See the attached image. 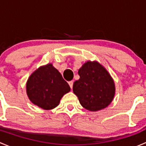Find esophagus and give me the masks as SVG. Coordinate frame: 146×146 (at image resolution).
I'll use <instances>...</instances> for the list:
<instances>
[{
  "instance_id": "34e87169",
  "label": "esophagus",
  "mask_w": 146,
  "mask_h": 146,
  "mask_svg": "<svg viewBox=\"0 0 146 146\" xmlns=\"http://www.w3.org/2000/svg\"><path fill=\"white\" fill-rule=\"evenodd\" d=\"M68 85H69V86L70 87V88H71V89H72V88H73V82L72 81V80H71V81H69V82H68Z\"/></svg>"
}]
</instances>
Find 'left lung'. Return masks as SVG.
<instances>
[{
  "label": "left lung",
  "mask_w": 146,
  "mask_h": 146,
  "mask_svg": "<svg viewBox=\"0 0 146 146\" xmlns=\"http://www.w3.org/2000/svg\"><path fill=\"white\" fill-rule=\"evenodd\" d=\"M73 93L86 110L97 111L108 107L115 95V84L107 69L97 61H88L78 70Z\"/></svg>",
  "instance_id": "obj_1"
}]
</instances>
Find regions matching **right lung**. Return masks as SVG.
<instances>
[{
    "label": "right lung",
    "instance_id": "1",
    "mask_svg": "<svg viewBox=\"0 0 146 146\" xmlns=\"http://www.w3.org/2000/svg\"><path fill=\"white\" fill-rule=\"evenodd\" d=\"M70 90L68 82L52 64L38 68L30 75L26 83L29 100L45 110L56 107L63 96Z\"/></svg>",
    "mask_w": 146,
    "mask_h": 146
}]
</instances>
